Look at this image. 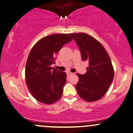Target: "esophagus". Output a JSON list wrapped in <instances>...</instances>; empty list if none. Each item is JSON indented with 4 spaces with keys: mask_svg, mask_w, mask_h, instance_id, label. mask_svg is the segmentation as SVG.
Here are the masks:
<instances>
[{
    "mask_svg": "<svg viewBox=\"0 0 133 133\" xmlns=\"http://www.w3.org/2000/svg\"><path fill=\"white\" fill-rule=\"evenodd\" d=\"M72 74H73V73L71 72H67V75H68V76H71Z\"/></svg>",
    "mask_w": 133,
    "mask_h": 133,
    "instance_id": "1",
    "label": "esophagus"
}]
</instances>
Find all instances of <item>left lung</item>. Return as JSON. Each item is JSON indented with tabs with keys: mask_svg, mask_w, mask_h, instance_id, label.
<instances>
[{
	"mask_svg": "<svg viewBox=\"0 0 133 133\" xmlns=\"http://www.w3.org/2000/svg\"><path fill=\"white\" fill-rule=\"evenodd\" d=\"M81 51L82 59L89 62L84 75L77 73L76 90L81 98L91 102L105 95L114 78V69L106 49L98 40L84 33H70Z\"/></svg>",
	"mask_w": 133,
	"mask_h": 133,
	"instance_id": "left-lung-1",
	"label": "left lung"
}]
</instances>
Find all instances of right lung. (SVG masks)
Listing matches in <instances>:
<instances>
[{"instance_id":"right-lung-1","label":"right lung","mask_w":133,"mask_h":133,"mask_svg":"<svg viewBox=\"0 0 133 133\" xmlns=\"http://www.w3.org/2000/svg\"><path fill=\"white\" fill-rule=\"evenodd\" d=\"M72 38L68 34H52L39 39L30 51L25 67L28 90L38 102L52 104L61 97L67 75L51 67L55 54Z\"/></svg>"}]
</instances>
